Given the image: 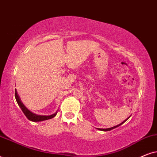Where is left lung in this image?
Returning <instances> with one entry per match:
<instances>
[{"instance_id": "8db88e82", "label": "left lung", "mask_w": 157, "mask_h": 157, "mask_svg": "<svg viewBox=\"0 0 157 157\" xmlns=\"http://www.w3.org/2000/svg\"><path fill=\"white\" fill-rule=\"evenodd\" d=\"M128 117V118H129ZM128 119H126L125 121H123L122 122V123H121L120 124H119V125H117V126H113V127H111V128H98V129H99V130H101V131H104V132H107V131H110V130H111V129H113V128H117V127H118V126H121L122 124H124V122H125L126 120H128Z\"/></svg>"}]
</instances>
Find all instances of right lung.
Returning <instances> with one entry per match:
<instances>
[{"mask_svg": "<svg viewBox=\"0 0 157 157\" xmlns=\"http://www.w3.org/2000/svg\"><path fill=\"white\" fill-rule=\"evenodd\" d=\"M15 97H16V101H17V103H18V106H20L21 110H22V111L23 112V113L25 114V117H27V119L30 120V121H44V120H48V119H52V118H53L56 115L57 112H56L55 113H53V114L50 115V116H40V115L34 114V113L31 112V111H30L29 109H28L26 107H25L24 105H23V103L21 102L20 98H19L18 94H17L16 90L15 91Z\"/></svg>", "mask_w": 157, "mask_h": 157, "instance_id": "obj_1", "label": "right lung"}]
</instances>
